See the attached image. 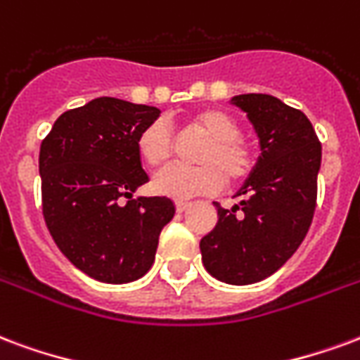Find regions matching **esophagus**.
I'll return each mask as SVG.
<instances>
[{
	"label": "esophagus",
	"instance_id": "esophagus-1",
	"mask_svg": "<svg viewBox=\"0 0 360 360\" xmlns=\"http://www.w3.org/2000/svg\"><path fill=\"white\" fill-rule=\"evenodd\" d=\"M188 207H190V203H188V201H176V211L178 212H184L186 209H188Z\"/></svg>",
	"mask_w": 360,
	"mask_h": 360
}]
</instances>
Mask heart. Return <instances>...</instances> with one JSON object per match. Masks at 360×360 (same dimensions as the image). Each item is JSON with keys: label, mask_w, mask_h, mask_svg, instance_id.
I'll return each instance as SVG.
<instances>
[{"label": "heart", "mask_w": 360, "mask_h": 360, "mask_svg": "<svg viewBox=\"0 0 360 360\" xmlns=\"http://www.w3.org/2000/svg\"><path fill=\"white\" fill-rule=\"evenodd\" d=\"M191 124L209 136L199 153L201 165H172L157 172L153 188L157 193L172 199H190L219 191L226 176L232 182L248 178L253 170L251 149L240 140V126L220 109H199ZM138 153L151 167L167 162L172 153V134L167 122L155 120L138 136Z\"/></svg>", "instance_id": "1"}]
</instances>
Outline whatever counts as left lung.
<instances>
[{
  "label": "left lung",
  "instance_id": "1",
  "mask_svg": "<svg viewBox=\"0 0 360 360\" xmlns=\"http://www.w3.org/2000/svg\"><path fill=\"white\" fill-rule=\"evenodd\" d=\"M230 103L245 112L261 155L232 209L201 238L203 266L224 284L261 282L284 266L305 240L314 205L322 148L311 120L278 97L241 94Z\"/></svg>",
  "mask_w": 360,
  "mask_h": 360
}]
</instances>
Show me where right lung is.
<instances>
[{"label":"right lung","instance_id":"right-lung-1","mask_svg":"<svg viewBox=\"0 0 360 360\" xmlns=\"http://www.w3.org/2000/svg\"><path fill=\"white\" fill-rule=\"evenodd\" d=\"M157 107L96 97L63 112L41 141L44 219L76 269L107 284L141 278L155 261L169 198L134 195L148 182L138 136L159 119Z\"/></svg>","mask_w":360,"mask_h":360}]
</instances>
